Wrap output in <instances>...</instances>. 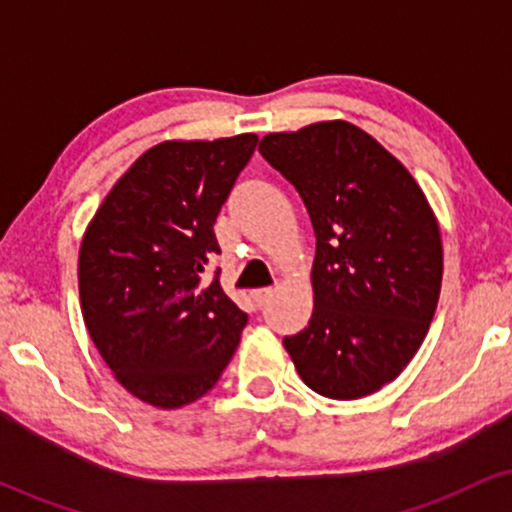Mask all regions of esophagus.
<instances>
[{
    "label": "esophagus",
    "instance_id": "obj_1",
    "mask_svg": "<svg viewBox=\"0 0 512 512\" xmlns=\"http://www.w3.org/2000/svg\"><path fill=\"white\" fill-rule=\"evenodd\" d=\"M272 296H274V289H257V291H252V303H255L257 308H264Z\"/></svg>",
    "mask_w": 512,
    "mask_h": 512
}]
</instances>
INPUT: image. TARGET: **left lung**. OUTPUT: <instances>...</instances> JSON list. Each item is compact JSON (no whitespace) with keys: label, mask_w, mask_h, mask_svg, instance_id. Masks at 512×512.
<instances>
[{"label":"left lung","mask_w":512,"mask_h":512,"mask_svg":"<svg viewBox=\"0 0 512 512\" xmlns=\"http://www.w3.org/2000/svg\"><path fill=\"white\" fill-rule=\"evenodd\" d=\"M317 238L313 315L284 339L310 390L358 399L392 383L424 344L443 281V240L407 166L361 127L322 120L262 137Z\"/></svg>","instance_id":"obj_1"}]
</instances>
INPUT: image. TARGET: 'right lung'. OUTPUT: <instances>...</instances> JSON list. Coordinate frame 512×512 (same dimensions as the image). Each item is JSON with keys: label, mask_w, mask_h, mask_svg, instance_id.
Masks as SVG:
<instances>
[{"label": "right lung", "mask_w": 512, "mask_h": 512, "mask_svg": "<svg viewBox=\"0 0 512 512\" xmlns=\"http://www.w3.org/2000/svg\"><path fill=\"white\" fill-rule=\"evenodd\" d=\"M257 134L168 139L110 187L79 248L86 330L115 380L156 409L216 385L248 315L202 272L219 252L214 223Z\"/></svg>", "instance_id": "add662e5"}]
</instances>
